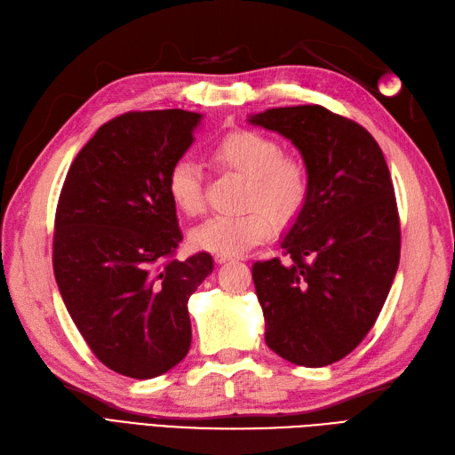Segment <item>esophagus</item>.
Masks as SVG:
<instances>
[{
	"label": "esophagus",
	"instance_id": "esophagus-1",
	"mask_svg": "<svg viewBox=\"0 0 455 455\" xmlns=\"http://www.w3.org/2000/svg\"><path fill=\"white\" fill-rule=\"evenodd\" d=\"M236 257H232V255H223V253H217L215 255V260L219 262V265H223V262H228V260H234Z\"/></svg>",
	"mask_w": 455,
	"mask_h": 455
}]
</instances>
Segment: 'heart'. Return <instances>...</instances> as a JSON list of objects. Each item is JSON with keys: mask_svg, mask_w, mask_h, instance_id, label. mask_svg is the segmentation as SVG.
I'll return each mask as SVG.
<instances>
[{"mask_svg": "<svg viewBox=\"0 0 455 455\" xmlns=\"http://www.w3.org/2000/svg\"><path fill=\"white\" fill-rule=\"evenodd\" d=\"M213 163L247 180L245 213L215 215L190 232V242L204 251L242 255L265 240L272 223L285 227L295 219L310 193V170L299 155H285L282 143L253 130H234L212 149ZM173 206L195 217L204 212L202 170L193 160H178L166 178Z\"/></svg>", "mask_w": 455, "mask_h": 455, "instance_id": "1", "label": "heart"}]
</instances>
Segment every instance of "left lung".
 Segmentation results:
<instances>
[{
    "mask_svg": "<svg viewBox=\"0 0 455 455\" xmlns=\"http://www.w3.org/2000/svg\"><path fill=\"white\" fill-rule=\"evenodd\" d=\"M291 140L310 193L282 238L285 259L253 265L265 340L300 366L354 351L378 319L401 257L389 168L361 124L321 106L274 108L247 119Z\"/></svg>",
    "mask_w": 455,
    "mask_h": 455,
    "instance_id": "left-lung-1",
    "label": "left lung"
}]
</instances>
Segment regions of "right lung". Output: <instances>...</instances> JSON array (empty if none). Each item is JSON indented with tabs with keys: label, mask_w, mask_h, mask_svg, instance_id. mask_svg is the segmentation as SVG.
<instances>
[{
	"label": "right lung",
	"mask_w": 455,
	"mask_h": 455,
	"mask_svg": "<svg viewBox=\"0 0 455 455\" xmlns=\"http://www.w3.org/2000/svg\"><path fill=\"white\" fill-rule=\"evenodd\" d=\"M200 121V113L163 109L101 124L58 198V289L92 354L123 376H160L188 354L187 302L213 259L173 257L183 236L166 178Z\"/></svg>",
	"instance_id": "obj_1"
}]
</instances>
